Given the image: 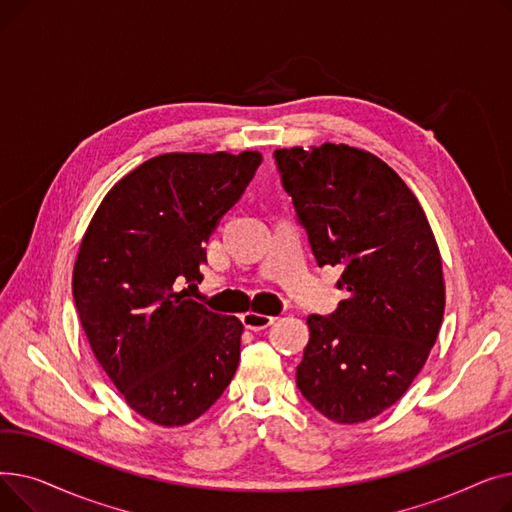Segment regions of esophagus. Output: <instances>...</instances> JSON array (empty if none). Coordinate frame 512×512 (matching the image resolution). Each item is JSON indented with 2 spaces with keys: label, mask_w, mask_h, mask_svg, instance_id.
I'll list each match as a JSON object with an SVG mask.
<instances>
[{
  "label": "esophagus",
  "mask_w": 512,
  "mask_h": 512,
  "mask_svg": "<svg viewBox=\"0 0 512 512\" xmlns=\"http://www.w3.org/2000/svg\"><path fill=\"white\" fill-rule=\"evenodd\" d=\"M276 321V317L272 315H263V313H255V311H249L242 315V324H245V328L253 330V332H259V330H265L270 328Z\"/></svg>",
  "instance_id": "esophagus-1"
}]
</instances>
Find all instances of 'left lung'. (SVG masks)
<instances>
[{
  "label": "left lung",
  "instance_id": "left-lung-1",
  "mask_svg": "<svg viewBox=\"0 0 512 512\" xmlns=\"http://www.w3.org/2000/svg\"><path fill=\"white\" fill-rule=\"evenodd\" d=\"M317 265L348 297L309 315L297 386L336 423L378 417L409 390L436 344L446 292L438 242L402 178L369 151L324 143L274 151Z\"/></svg>",
  "mask_w": 512,
  "mask_h": 512
}]
</instances>
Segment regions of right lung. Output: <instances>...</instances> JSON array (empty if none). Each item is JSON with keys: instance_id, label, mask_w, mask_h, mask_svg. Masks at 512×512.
<instances>
[{"instance_id": "obj_1", "label": "right lung", "mask_w": 512, "mask_h": 512, "mask_svg": "<svg viewBox=\"0 0 512 512\" xmlns=\"http://www.w3.org/2000/svg\"><path fill=\"white\" fill-rule=\"evenodd\" d=\"M259 151L164 153L107 193L80 242L74 305L93 355L141 417L178 427L222 396L240 359L238 317L188 289L205 242L245 193Z\"/></svg>"}]
</instances>
